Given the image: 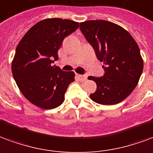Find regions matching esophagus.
<instances>
[{"mask_svg": "<svg viewBox=\"0 0 153 153\" xmlns=\"http://www.w3.org/2000/svg\"><path fill=\"white\" fill-rule=\"evenodd\" d=\"M79 78L82 81H86L87 79H88V75H87V74H79Z\"/></svg>", "mask_w": 153, "mask_h": 153, "instance_id": "esophagus-1", "label": "esophagus"}]
</instances>
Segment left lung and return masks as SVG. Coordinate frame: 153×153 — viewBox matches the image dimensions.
I'll return each mask as SVG.
<instances>
[{
	"label": "left lung",
	"instance_id": "1",
	"mask_svg": "<svg viewBox=\"0 0 153 153\" xmlns=\"http://www.w3.org/2000/svg\"><path fill=\"white\" fill-rule=\"evenodd\" d=\"M79 28L97 59L105 65L102 77H88L97 83L91 99L104 105L122 102L135 88L143 72V61L137 43L121 26L105 20L80 22Z\"/></svg>",
	"mask_w": 153,
	"mask_h": 153
}]
</instances>
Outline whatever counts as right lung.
<instances>
[{
    "label": "right lung",
    "instance_id": "right-lung-1",
    "mask_svg": "<svg viewBox=\"0 0 153 153\" xmlns=\"http://www.w3.org/2000/svg\"><path fill=\"white\" fill-rule=\"evenodd\" d=\"M79 27V22L58 18L35 24L17 46L12 73L19 90L31 104L43 109L61 105L68 86L74 82L73 71H62L51 65L63 39Z\"/></svg>",
    "mask_w": 153,
    "mask_h": 153
}]
</instances>
